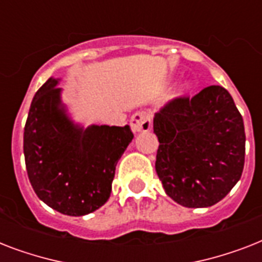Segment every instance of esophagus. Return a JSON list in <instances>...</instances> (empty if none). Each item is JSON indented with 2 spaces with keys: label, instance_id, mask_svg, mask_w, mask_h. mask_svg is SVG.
<instances>
[{
  "label": "esophagus",
  "instance_id": "1",
  "mask_svg": "<svg viewBox=\"0 0 262 262\" xmlns=\"http://www.w3.org/2000/svg\"><path fill=\"white\" fill-rule=\"evenodd\" d=\"M152 126L151 115L144 113V111H139L133 114L130 119V127L135 133H140V132L149 130Z\"/></svg>",
  "mask_w": 262,
  "mask_h": 262
}]
</instances>
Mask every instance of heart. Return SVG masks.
Here are the masks:
<instances>
[{"label": "heart", "mask_w": 262, "mask_h": 262, "mask_svg": "<svg viewBox=\"0 0 262 262\" xmlns=\"http://www.w3.org/2000/svg\"><path fill=\"white\" fill-rule=\"evenodd\" d=\"M191 88V83L189 80H182L179 81L178 84H175L174 87L170 91V99L172 98H178V96H182L187 92V91Z\"/></svg>", "instance_id": "obj_1"}]
</instances>
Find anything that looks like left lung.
I'll return each instance as SVG.
<instances>
[{
    "label": "left lung",
    "mask_w": 262,
    "mask_h": 262,
    "mask_svg": "<svg viewBox=\"0 0 262 262\" xmlns=\"http://www.w3.org/2000/svg\"><path fill=\"white\" fill-rule=\"evenodd\" d=\"M154 133L159 140L156 172L179 205L212 207L241 179L244 119L226 88L211 85L171 102L155 114Z\"/></svg>",
    "instance_id": "left-lung-1"
}]
</instances>
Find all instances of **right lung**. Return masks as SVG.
<instances>
[{"instance_id": "add662e5", "label": "right lung", "mask_w": 262, "mask_h": 262, "mask_svg": "<svg viewBox=\"0 0 262 262\" xmlns=\"http://www.w3.org/2000/svg\"><path fill=\"white\" fill-rule=\"evenodd\" d=\"M61 79L35 94L24 127L27 174L36 195L54 211L84 216L107 203L115 166L133 140L129 125L76 122L62 102Z\"/></svg>"}]
</instances>
